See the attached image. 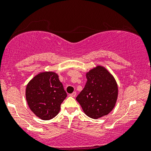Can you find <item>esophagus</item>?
Returning a JSON list of instances; mask_svg holds the SVG:
<instances>
[{
    "instance_id": "obj_1",
    "label": "esophagus",
    "mask_w": 151,
    "mask_h": 151,
    "mask_svg": "<svg viewBox=\"0 0 151 151\" xmlns=\"http://www.w3.org/2000/svg\"><path fill=\"white\" fill-rule=\"evenodd\" d=\"M76 96V92H73L72 93L69 94V96L70 97H73V98H75Z\"/></svg>"
}]
</instances>
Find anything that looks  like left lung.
Wrapping results in <instances>:
<instances>
[{"instance_id": "1", "label": "left lung", "mask_w": 151, "mask_h": 151, "mask_svg": "<svg viewBox=\"0 0 151 151\" xmlns=\"http://www.w3.org/2000/svg\"><path fill=\"white\" fill-rule=\"evenodd\" d=\"M87 82L76 97L84 113L91 118L98 119L108 115L114 108L118 87L112 74L98 65L86 73Z\"/></svg>"}]
</instances>
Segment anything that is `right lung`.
Returning <instances> with one entry per match:
<instances>
[{
	"label": "right lung",
	"instance_id": "add662e5",
	"mask_svg": "<svg viewBox=\"0 0 151 151\" xmlns=\"http://www.w3.org/2000/svg\"><path fill=\"white\" fill-rule=\"evenodd\" d=\"M25 96L31 111L42 120H49L58 114L67 94L58 75L53 71H45L29 82Z\"/></svg>",
	"mask_w": 151,
	"mask_h": 151
}]
</instances>
